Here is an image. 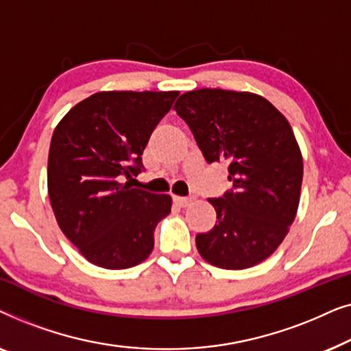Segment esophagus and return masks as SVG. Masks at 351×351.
<instances>
[{
  "label": "esophagus",
  "mask_w": 351,
  "mask_h": 351,
  "mask_svg": "<svg viewBox=\"0 0 351 351\" xmlns=\"http://www.w3.org/2000/svg\"><path fill=\"white\" fill-rule=\"evenodd\" d=\"M174 201L176 204L179 206V208H186V206H190L193 203V198H185V196H174Z\"/></svg>",
  "instance_id": "obj_1"
}]
</instances>
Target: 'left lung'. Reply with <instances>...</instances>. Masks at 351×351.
I'll list each match as a JSON object with an SVG mask.
<instances>
[{"mask_svg": "<svg viewBox=\"0 0 351 351\" xmlns=\"http://www.w3.org/2000/svg\"><path fill=\"white\" fill-rule=\"evenodd\" d=\"M208 162L228 161L233 190L209 203L215 227L196 234L199 256L244 270L271 256L289 233L300 201L304 161L289 121L254 93L196 89L174 105Z\"/></svg>", "mask_w": 351, "mask_h": 351, "instance_id": "8db88e82", "label": "left lung"}]
</instances>
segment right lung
Masks as SVG:
<instances>
[{
  "instance_id": "1",
  "label": "right lung",
  "mask_w": 351,
  "mask_h": 351,
  "mask_svg": "<svg viewBox=\"0 0 351 351\" xmlns=\"http://www.w3.org/2000/svg\"><path fill=\"white\" fill-rule=\"evenodd\" d=\"M179 90H102L76 104L54 129L47 193L56 220L86 261L107 270L136 267L153 251V230L169 195L131 189L142 153Z\"/></svg>"
}]
</instances>
